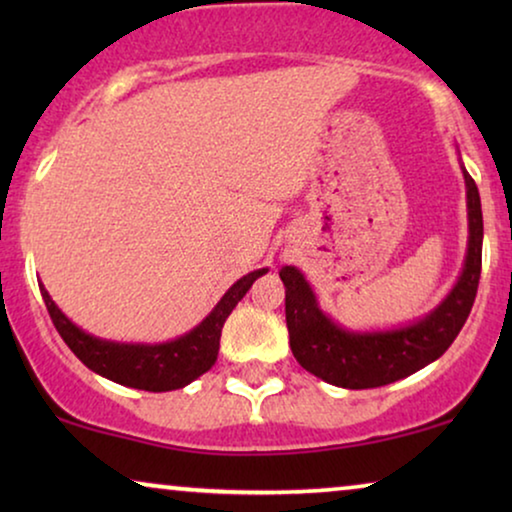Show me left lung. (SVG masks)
Masks as SVG:
<instances>
[{"mask_svg": "<svg viewBox=\"0 0 512 512\" xmlns=\"http://www.w3.org/2000/svg\"><path fill=\"white\" fill-rule=\"evenodd\" d=\"M461 172L468 207L466 261L452 291L422 319L389 331H349L321 310L303 272L293 265L282 268L291 352L307 373L333 387L373 389L403 380L447 352L471 314L482 268L480 193L464 165Z\"/></svg>", "mask_w": 512, "mask_h": 512, "instance_id": "obj_1", "label": "left lung"}]
</instances>
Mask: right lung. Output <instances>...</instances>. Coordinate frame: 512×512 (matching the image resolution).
I'll list each match as a JSON object with an SVG mask.
<instances>
[{
    "mask_svg": "<svg viewBox=\"0 0 512 512\" xmlns=\"http://www.w3.org/2000/svg\"><path fill=\"white\" fill-rule=\"evenodd\" d=\"M268 268L254 270L237 279L223 298L214 305V310L200 321L193 331L179 338L158 342V345H144V342H114L95 338L74 324L65 312L55 305L48 296L44 284H39L41 298L51 314L55 328L67 342V347L79 356L83 366L93 373L107 377V380L123 384V387L144 389V391H172L181 389L216 363L219 356L221 328L226 324L228 314L251 289L258 277L265 275Z\"/></svg>",
    "mask_w": 512,
    "mask_h": 512,
    "instance_id": "add662e5",
    "label": "right lung"
}]
</instances>
